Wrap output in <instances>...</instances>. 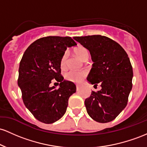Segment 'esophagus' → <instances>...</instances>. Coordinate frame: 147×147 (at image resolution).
Returning <instances> with one entry per match:
<instances>
[{
  "label": "esophagus",
  "mask_w": 147,
  "mask_h": 147,
  "mask_svg": "<svg viewBox=\"0 0 147 147\" xmlns=\"http://www.w3.org/2000/svg\"><path fill=\"white\" fill-rule=\"evenodd\" d=\"M80 87H81V86H80V85H76V90H77V91H78V90H80Z\"/></svg>",
  "instance_id": "1"
}]
</instances>
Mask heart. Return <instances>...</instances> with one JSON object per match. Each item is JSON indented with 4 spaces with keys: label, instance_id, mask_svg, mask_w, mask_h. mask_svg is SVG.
Returning <instances> with one entry per match:
<instances>
[{
    "label": "heart",
    "instance_id": "heart-1",
    "mask_svg": "<svg viewBox=\"0 0 147 147\" xmlns=\"http://www.w3.org/2000/svg\"><path fill=\"white\" fill-rule=\"evenodd\" d=\"M76 54L78 57L82 60H85V58L88 56V51L85 47H82V46H79L76 47L74 50ZM67 55H68V53L66 51L63 55L62 56L60 60V66L62 68H65L67 65ZM86 71H74L71 70L67 72L65 75V78L67 80L73 82H80L82 81L84 77L86 76Z\"/></svg>",
    "mask_w": 147,
    "mask_h": 147
}]
</instances>
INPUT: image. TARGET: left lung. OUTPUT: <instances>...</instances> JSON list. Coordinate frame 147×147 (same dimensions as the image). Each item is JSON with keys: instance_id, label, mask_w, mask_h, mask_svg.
<instances>
[{"instance_id": "1", "label": "left lung", "mask_w": 147, "mask_h": 147, "mask_svg": "<svg viewBox=\"0 0 147 147\" xmlns=\"http://www.w3.org/2000/svg\"><path fill=\"white\" fill-rule=\"evenodd\" d=\"M86 48L94 62L87 80L100 85L101 90L92 92L85 100L87 112L97 122L113 121L124 109L132 89L133 67L126 52L110 38L97 35L74 37Z\"/></svg>"}]
</instances>
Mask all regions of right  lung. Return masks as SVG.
Wrapping results in <instances>:
<instances>
[{"instance_id":"1","label":"right lung","mask_w":147,"mask_h":147,"mask_svg":"<svg viewBox=\"0 0 147 147\" xmlns=\"http://www.w3.org/2000/svg\"><path fill=\"white\" fill-rule=\"evenodd\" d=\"M76 45L70 37H42L31 44L21 58L18 85L23 101L41 122L52 123L62 117L69 98L76 91L74 82L64 80L60 69L67 48ZM53 79L60 82L58 88L50 86Z\"/></svg>"}]
</instances>
